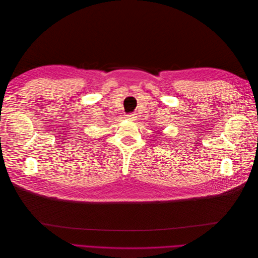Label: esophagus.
Wrapping results in <instances>:
<instances>
[{
	"label": "esophagus",
	"mask_w": 258,
	"mask_h": 258,
	"mask_svg": "<svg viewBox=\"0 0 258 258\" xmlns=\"http://www.w3.org/2000/svg\"><path fill=\"white\" fill-rule=\"evenodd\" d=\"M126 117L129 120H134L137 118V114L136 113H128V114H126Z\"/></svg>",
	"instance_id": "34e87169"
}]
</instances>
